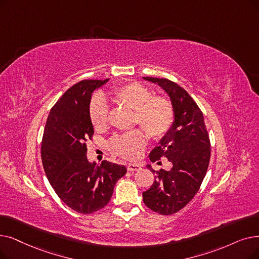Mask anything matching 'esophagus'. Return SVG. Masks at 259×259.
<instances>
[{"instance_id": "34e87169", "label": "esophagus", "mask_w": 259, "mask_h": 259, "mask_svg": "<svg viewBox=\"0 0 259 259\" xmlns=\"http://www.w3.org/2000/svg\"><path fill=\"white\" fill-rule=\"evenodd\" d=\"M127 169H128V171H131V172L138 171V170L141 169V165H139V164H128Z\"/></svg>"}]
</instances>
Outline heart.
Listing matches in <instances>:
<instances>
[{
  "label": "heart",
  "instance_id": "1",
  "mask_svg": "<svg viewBox=\"0 0 259 259\" xmlns=\"http://www.w3.org/2000/svg\"><path fill=\"white\" fill-rule=\"evenodd\" d=\"M113 100L133 110L134 123H138L149 136L159 140L169 131L174 121V108L166 97L152 95L151 90L139 82H129L113 91ZM90 120L95 130L102 131L108 125L109 106L102 95L93 98L90 106ZM147 139L141 130L118 134L111 141V149L115 154L133 160L140 156Z\"/></svg>",
  "mask_w": 259,
  "mask_h": 259
}]
</instances>
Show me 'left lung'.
Returning <instances> with one entry per match:
<instances>
[{
	"label": "left lung",
	"mask_w": 259,
	"mask_h": 259,
	"mask_svg": "<svg viewBox=\"0 0 259 259\" xmlns=\"http://www.w3.org/2000/svg\"><path fill=\"white\" fill-rule=\"evenodd\" d=\"M143 79L163 89L174 108L169 131L149 153L151 162L165 156L172 166L168 170L155 171L147 165L155 180L143 193V201L157 213L172 215L189 203L203 181L210 157L209 138L203 114L183 88L166 78L143 77Z\"/></svg>",
	"instance_id": "1"
}]
</instances>
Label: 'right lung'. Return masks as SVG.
<instances>
[{"label": "right lung", "instance_id": "add662e5", "mask_svg": "<svg viewBox=\"0 0 259 259\" xmlns=\"http://www.w3.org/2000/svg\"><path fill=\"white\" fill-rule=\"evenodd\" d=\"M109 81L82 80L71 87L52 108L44 129L41 157L52 187L64 203L80 213L104 208L127 168L87 159V141L94 128L90 120L92 93Z\"/></svg>", "mask_w": 259, "mask_h": 259}]
</instances>
